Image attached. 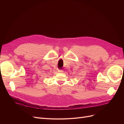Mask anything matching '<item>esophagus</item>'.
Returning a JSON list of instances; mask_svg holds the SVG:
<instances>
[{
    "label": "esophagus",
    "mask_w": 124,
    "mask_h": 124,
    "mask_svg": "<svg viewBox=\"0 0 124 124\" xmlns=\"http://www.w3.org/2000/svg\"><path fill=\"white\" fill-rule=\"evenodd\" d=\"M58 72H60V73H62V72H63V70H58Z\"/></svg>",
    "instance_id": "obj_1"
}]
</instances>
